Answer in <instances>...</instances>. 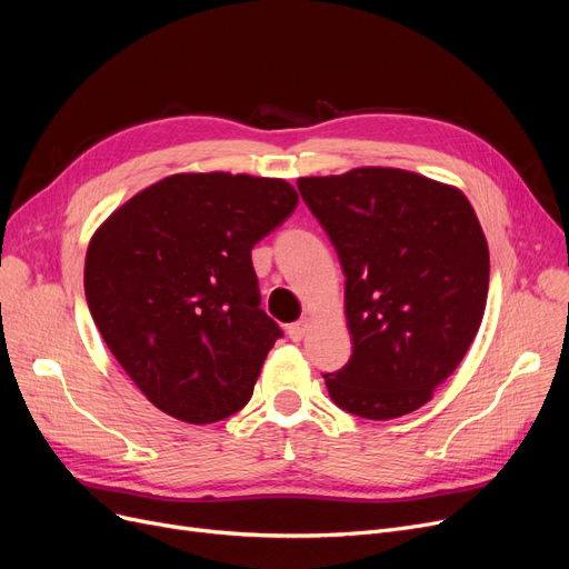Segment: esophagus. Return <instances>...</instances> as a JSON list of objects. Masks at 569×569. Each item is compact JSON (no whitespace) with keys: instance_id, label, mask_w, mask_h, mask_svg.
<instances>
[{"instance_id":"obj_1","label":"esophagus","mask_w":569,"mask_h":569,"mask_svg":"<svg viewBox=\"0 0 569 569\" xmlns=\"http://www.w3.org/2000/svg\"><path fill=\"white\" fill-rule=\"evenodd\" d=\"M307 330H309V320H307V318H300V320L292 322V325L288 327V337H290L292 341H302L305 335H307Z\"/></svg>"}]
</instances>
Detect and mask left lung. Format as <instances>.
I'll return each mask as SVG.
<instances>
[{
	"instance_id": "obj_1",
	"label": "left lung",
	"mask_w": 569,
	"mask_h": 569,
	"mask_svg": "<svg viewBox=\"0 0 569 569\" xmlns=\"http://www.w3.org/2000/svg\"><path fill=\"white\" fill-rule=\"evenodd\" d=\"M346 274L352 355L325 373L332 401L395 420L431 401L482 325L489 247L468 198L399 168L300 177Z\"/></svg>"
}]
</instances>
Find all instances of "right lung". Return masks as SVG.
<instances>
[{
  "mask_svg": "<svg viewBox=\"0 0 569 569\" xmlns=\"http://www.w3.org/2000/svg\"><path fill=\"white\" fill-rule=\"evenodd\" d=\"M286 179L182 172L142 189L99 226L84 297L138 390L177 420L242 410L283 337L260 309L251 249L297 207Z\"/></svg>",
  "mask_w": 569,
  "mask_h": 569,
  "instance_id": "1",
  "label": "right lung"
}]
</instances>
